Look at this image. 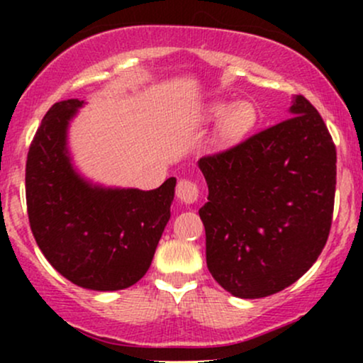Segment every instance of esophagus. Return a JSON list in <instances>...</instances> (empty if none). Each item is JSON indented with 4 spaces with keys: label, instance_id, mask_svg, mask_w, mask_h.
<instances>
[{
    "label": "esophagus",
    "instance_id": "esophagus-1",
    "mask_svg": "<svg viewBox=\"0 0 363 363\" xmlns=\"http://www.w3.org/2000/svg\"><path fill=\"white\" fill-rule=\"evenodd\" d=\"M176 196L179 201L186 203V205H191V203H194L199 196L198 186H196L194 182L186 181V179L184 181H179V184L176 187Z\"/></svg>",
    "mask_w": 363,
    "mask_h": 363
}]
</instances>
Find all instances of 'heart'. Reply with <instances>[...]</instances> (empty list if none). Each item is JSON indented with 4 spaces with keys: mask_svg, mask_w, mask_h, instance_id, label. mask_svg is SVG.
<instances>
[{
    "mask_svg": "<svg viewBox=\"0 0 363 363\" xmlns=\"http://www.w3.org/2000/svg\"><path fill=\"white\" fill-rule=\"evenodd\" d=\"M201 123H218L215 131V145L218 148H230L249 136L257 123V111L251 102L216 101L208 104L199 112Z\"/></svg>",
    "mask_w": 363,
    "mask_h": 363,
    "instance_id": "obj_1",
    "label": "heart"
}]
</instances>
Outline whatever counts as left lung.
Returning <instances> with one entry per match:
<instances>
[{"label":"left lung","instance_id":"obj_1","mask_svg":"<svg viewBox=\"0 0 363 363\" xmlns=\"http://www.w3.org/2000/svg\"><path fill=\"white\" fill-rule=\"evenodd\" d=\"M198 167L208 184L206 264L225 290L268 297L314 264L331 228L336 148L306 97L291 99L289 119Z\"/></svg>","mask_w":363,"mask_h":363}]
</instances>
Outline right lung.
<instances>
[{
    "label": "right lung",
    "instance_id": "right-lung-1",
    "mask_svg": "<svg viewBox=\"0 0 363 363\" xmlns=\"http://www.w3.org/2000/svg\"><path fill=\"white\" fill-rule=\"evenodd\" d=\"M85 101L54 104L27 157L25 189L32 234L66 280L97 291L123 290L143 278L170 218L176 177L160 187H112L73 164L68 131Z\"/></svg>",
    "mask_w": 363,
    "mask_h": 363
}]
</instances>
